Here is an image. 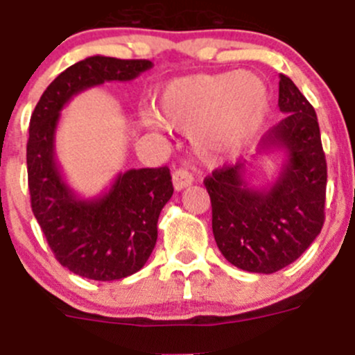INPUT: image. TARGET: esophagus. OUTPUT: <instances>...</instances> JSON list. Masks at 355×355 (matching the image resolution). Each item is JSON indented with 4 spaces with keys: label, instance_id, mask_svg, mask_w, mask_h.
<instances>
[{
    "label": "esophagus",
    "instance_id": "obj_1",
    "mask_svg": "<svg viewBox=\"0 0 355 355\" xmlns=\"http://www.w3.org/2000/svg\"><path fill=\"white\" fill-rule=\"evenodd\" d=\"M171 180H173L175 191H184L187 185L193 184L194 178L187 170H177V171H173V177H171Z\"/></svg>",
    "mask_w": 355,
    "mask_h": 355
}]
</instances>
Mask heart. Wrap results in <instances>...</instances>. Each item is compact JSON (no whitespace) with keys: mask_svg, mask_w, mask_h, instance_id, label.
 <instances>
[{"mask_svg":"<svg viewBox=\"0 0 355 355\" xmlns=\"http://www.w3.org/2000/svg\"><path fill=\"white\" fill-rule=\"evenodd\" d=\"M143 125L189 130L194 154L207 164L237 157L253 145L269 113V90L251 72L185 76L170 81L155 97Z\"/></svg>","mask_w":355,"mask_h":355,"instance_id":"obj_1","label":"heart"}]
</instances>
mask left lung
I'll return each mask as SVG.
<instances>
[{
    "instance_id": "8db88e82",
    "label": "left lung",
    "mask_w": 355,
    "mask_h": 355,
    "mask_svg": "<svg viewBox=\"0 0 355 355\" xmlns=\"http://www.w3.org/2000/svg\"><path fill=\"white\" fill-rule=\"evenodd\" d=\"M277 106L285 116L260 141V154L285 152L276 180L254 187L244 162H237L203 182L217 248L248 272L281 270L304 253L324 226L327 164L317 113L283 74Z\"/></svg>"
}]
</instances>
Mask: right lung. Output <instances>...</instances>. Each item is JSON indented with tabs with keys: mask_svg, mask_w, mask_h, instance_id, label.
<instances>
[{
	"mask_svg": "<svg viewBox=\"0 0 355 355\" xmlns=\"http://www.w3.org/2000/svg\"><path fill=\"white\" fill-rule=\"evenodd\" d=\"M152 67L148 60L85 58L47 86L31 114L26 146L31 210L56 260L88 279H123L143 269L173 184L166 166L139 168L118 173L98 196L81 198L67 184L54 154L60 114L74 95L110 81H132Z\"/></svg>",
	"mask_w": 355,
	"mask_h": 355,
	"instance_id": "1",
	"label": "right lung"
}]
</instances>
